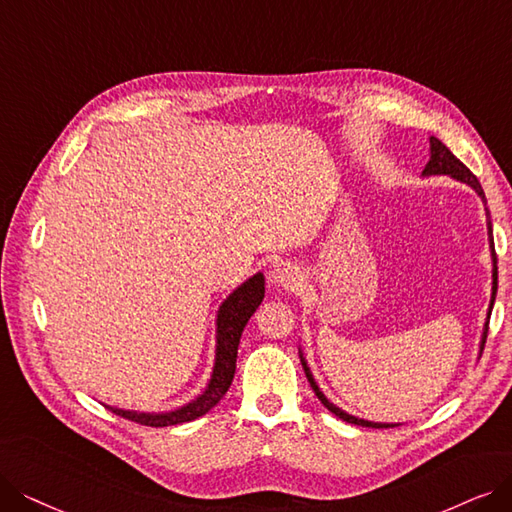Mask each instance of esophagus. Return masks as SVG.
<instances>
[{"label": "esophagus", "instance_id": "1", "mask_svg": "<svg viewBox=\"0 0 512 512\" xmlns=\"http://www.w3.org/2000/svg\"><path fill=\"white\" fill-rule=\"evenodd\" d=\"M271 281L275 285H281V288H285V290H294L296 285L302 281V275L294 262L283 260V262L275 264V269L271 271Z\"/></svg>", "mask_w": 512, "mask_h": 512}]
</instances>
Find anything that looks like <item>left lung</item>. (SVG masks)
Returning <instances> with one entry per match:
<instances>
[{
  "label": "left lung",
  "mask_w": 512,
  "mask_h": 512,
  "mask_svg": "<svg viewBox=\"0 0 512 512\" xmlns=\"http://www.w3.org/2000/svg\"><path fill=\"white\" fill-rule=\"evenodd\" d=\"M424 174L426 176H431V174H449L452 178H456V180H460V182H466V185H470L473 187L477 193H479V197L483 199V203H487V199H485V193H483V189H481V182L477 180V176L470 172L464 163L449 151L443 142L439 140V138H435V136H431V161L426 163V168H424ZM487 231H489V243H492V258H494V285H492V304H489V313H487V323H485V332H483V340H481V346H485V340H487V325H489V315H492V306H494V300H496V292H498V258H496V250H494V235H492V220H489V212H487ZM302 365H304V374H306V378H309V382H311V386H313V391H315V395H317V399L327 407V410H330L334 416H338L340 420H344V422H349V424H357V426H372V428H388V426H395V424H380V422H367V420H361V418H355V416H351V414H346V412H342L340 407H336L334 403H330L325 399V395L319 391V386L315 384V380H313V376H311V372H309V367H306V363H304V359H302Z\"/></svg>",
  "instance_id": "8db88e82"
}]
</instances>
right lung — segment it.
Wrapping results in <instances>:
<instances>
[{
    "instance_id": "1",
    "label": "right lung",
    "mask_w": 512,
    "mask_h": 512,
    "mask_svg": "<svg viewBox=\"0 0 512 512\" xmlns=\"http://www.w3.org/2000/svg\"><path fill=\"white\" fill-rule=\"evenodd\" d=\"M264 298V277L262 273L254 275L252 279L245 281L243 285L222 302L218 311V346H216V363L212 380L201 397L191 401L189 405L180 407V410L168 412V414H136V412H124L113 410V414L128 418L132 422L145 424V426H172L191 422L203 414H208L212 407L229 391V386L235 376V363H237V346L243 327L248 325L250 317L258 309V304Z\"/></svg>"
}]
</instances>
